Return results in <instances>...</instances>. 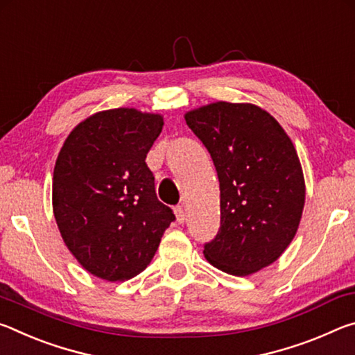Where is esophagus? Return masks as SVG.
I'll return each instance as SVG.
<instances>
[{"mask_svg": "<svg viewBox=\"0 0 355 355\" xmlns=\"http://www.w3.org/2000/svg\"><path fill=\"white\" fill-rule=\"evenodd\" d=\"M175 218H177L178 224H183V222L186 220V211H184L183 207H177L175 208Z\"/></svg>", "mask_w": 355, "mask_h": 355, "instance_id": "esophagus-1", "label": "esophagus"}]
</instances>
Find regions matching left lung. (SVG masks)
I'll use <instances>...</instances> for the list:
<instances>
[{
	"mask_svg": "<svg viewBox=\"0 0 355 355\" xmlns=\"http://www.w3.org/2000/svg\"><path fill=\"white\" fill-rule=\"evenodd\" d=\"M211 155L220 188V228L203 255L245 277L272 264L296 235L305 182L290 136L252 103L214 101L184 114Z\"/></svg>",
	"mask_w": 355,
	"mask_h": 355,
	"instance_id": "8db88e82",
	"label": "left lung"
}]
</instances>
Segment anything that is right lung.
I'll list each match as a JSON object with an SVG mask.
<instances>
[{"instance_id": "right-lung-1", "label": "right lung", "mask_w": 355, "mask_h": 355, "mask_svg": "<svg viewBox=\"0 0 355 355\" xmlns=\"http://www.w3.org/2000/svg\"><path fill=\"white\" fill-rule=\"evenodd\" d=\"M161 114L135 107L95 112L70 131L53 172V213L64 244L107 282L141 274L175 219L158 200L146 164Z\"/></svg>"}]
</instances>
